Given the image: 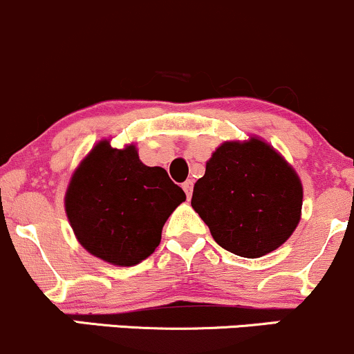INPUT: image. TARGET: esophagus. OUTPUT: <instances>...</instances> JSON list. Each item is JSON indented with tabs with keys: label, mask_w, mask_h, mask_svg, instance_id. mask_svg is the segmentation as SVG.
<instances>
[{
	"label": "esophagus",
	"mask_w": 354,
	"mask_h": 354,
	"mask_svg": "<svg viewBox=\"0 0 354 354\" xmlns=\"http://www.w3.org/2000/svg\"><path fill=\"white\" fill-rule=\"evenodd\" d=\"M183 189H185L186 196H188V200H189V198H192V193H193V181H192V180L185 181V183H183Z\"/></svg>",
	"instance_id": "esophagus-1"
}]
</instances>
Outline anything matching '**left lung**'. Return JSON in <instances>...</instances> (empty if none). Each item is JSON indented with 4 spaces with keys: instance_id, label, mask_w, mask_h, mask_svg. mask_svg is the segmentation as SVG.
Here are the masks:
<instances>
[{
    "instance_id": "left-lung-1",
    "label": "left lung",
    "mask_w": 354,
    "mask_h": 354,
    "mask_svg": "<svg viewBox=\"0 0 354 354\" xmlns=\"http://www.w3.org/2000/svg\"><path fill=\"white\" fill-rule=\"evenodd\" d=\"M192 207L225 250L259 259L277 250L301 220L302 183L269 142L225 141L195 183Z\"/></svg>"
}]
</instances>
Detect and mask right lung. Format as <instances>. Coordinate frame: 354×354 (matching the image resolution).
<instances>
[{
	"mask_svg": "<svg viewBox=\"0 0 354 354\" xmlns=\"http://www.w3.org/2000/svg\"><path fill=\"white\" fill-rule=\"evenodd\" d=\"M185 200L166 169L146 166L134 145L118 149L102 139L73 171L65 213L88 254L133 267L156 250L166 220Z\"/></svg>",
	"mask_w": 354,
	"mask_h": 354,
	"instance_id": "right-lung-1",
	"label": "right lung"
}]
</instances>
